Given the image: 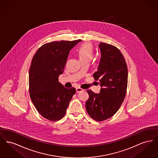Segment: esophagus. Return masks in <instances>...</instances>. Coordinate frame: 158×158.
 <instances>
[{
	"label": "esophagus",
	"mask_w": 158,
	"mask_h": 158,
	"mask_svg": "<svg viewBox=\"0 0 158 158\" xmlns=\"http://www.w3.org/2000/svg\"><path fill=\"white\" fill-rule=\"evenodd\" d=\"M83 89H82V88H76V92H81V91H83Z\"/></svg>",
	"instance_id": "34e87169"
}]
</instances>
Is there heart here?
I'll list each match as a JSON object with an SVG mask.
<instances>
[{
    "label": "heart",
    "instance_id": "obj_1",
    "mask_svg": "<svg viewBox=\"0 0 158 158\" xmlns=\"http://www.w3.org/2000/svg\"><path fill=\"white\" fill-rule=\"evenodd\" d=\"M77 54L82 61L90 60L93 57V48L89 43H85L81 45L77 50Z\"/></svg>",
    "mask_w": 158,
    "mask_h": 158
}]
</instances>
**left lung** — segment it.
<instances>
[{"instance_id": "left-lung-1", "label": "left lung", "mask_w": 158, "mask_h": 158, "mask_svg": "<svg viewBox=\"0 0 158 158\" xmlns=\"http://www.w3.org/2000/svg\"><path fill=\"white\" fill-rule=\"evenodd\" d=\"M101 59L98 70L93 76L99 81L100 92L88 90L89 99L86 110L90 117L102 121L113 116L122 104L127 92V64L119 49L113 45L100 43Z\"/></svg>"}]
</instances>
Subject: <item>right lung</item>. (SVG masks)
Instances as JSON below:
<instances>
[{
  "mask_svg": "<svg viewBox=\"0 0 158 158\" xmlns=\"http://www.w3.org/2000/svg\"><path fill=\"white\" fill-rule=\"evenodd\" d=\"M81 40L54 41L38 49L29 71V90L38 112L48 120L62 118L76 89H68L59 82L70 50Z\"/></svg>",
  "mask_w": 158,
  "mask_h": 158,
  "instance_id": "add662e5",
  "label": "right lung"
}]
</instances>
